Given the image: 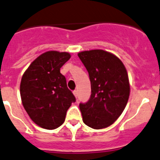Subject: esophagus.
I'll return each instance as SVG.
<instances>
[{
  "label": "esophagus",
  "instance_id": "esophagus-1",
  "mask_svg": "<svg viewBox=\"0 0 160 160\" xmlns=\"http://www.w3.org/2000/svg\"><path fill=\"white\" fill-rule=\"evenodd\" d=\"M73 94H74V95H75V97L76 98H78V92H77V91H74V92H73Z\"/></svg>",
  "mask_w": 160,
  "mask_h": 160
}]
</instances>
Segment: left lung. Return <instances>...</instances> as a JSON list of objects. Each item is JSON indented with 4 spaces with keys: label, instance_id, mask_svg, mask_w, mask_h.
<instances>
[{
    "label": "left lung",
    "instance_id": "8db88e82",
    "mask_svg": "<svg viewBox=\"0 0 160 160\" xmlns=\"http://www.w3.org/2000/svg\"><path fill=\"white\" fill-rule=\"evenodd\" d=\"M89 74L92 95L80 103L83 122L95 129L107 128L122 114L130 93L129 77L118 57L102 50L78 53Z\"/></svg>",
    "mask_w": 160,
    "mask_h": 160
}]
</instances>
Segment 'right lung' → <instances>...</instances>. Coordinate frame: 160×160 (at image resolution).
<instances>
[{
    "label": "right lung",
    "instance_id": "obj_1",
    "mask_svg": "<svg viewBox=\"0 0 160 160\" xmlns=\"http://www.w3.org/2000/svg\"><path fill=\"white\" fill-rule=\"evenodd\" d=\"M70 58L67 52L47 51L38 57L22 77V103L31 120L43 129L61 126L72 102H76L66 79L60 72Z\"/></svg>",
    "mask_w": 160,
    "mask_h": 160
}]
</instances>
